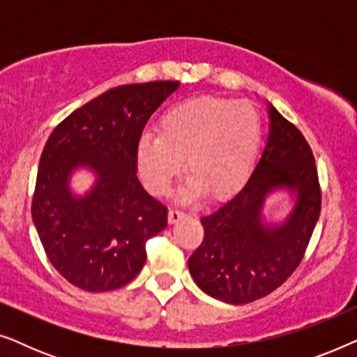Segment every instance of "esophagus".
I'll return each instance as SVG.
<instances>
[{
    "instance_id": "esophagus-1",
    "label": "esophagus",
    "mask_w": 357,
    "mask_h": 357,
    "mask_svg": "<svg viewBox=\"0 0 357 357\" xmlns=\"http://www.w3.org/2000/svg\"><path fill=\"white\" fill-rule=\"evenodd\" d=\"M185 216V213L183 211H180V209H177V208H172L169 211V222L170 224H174V222H177L180 218H183Z\"/></svg>"
}]
</instances>
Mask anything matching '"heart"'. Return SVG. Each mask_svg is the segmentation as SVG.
I'll use <instances>...</instances> for the list:
<instances>
[{"label": "heart", "instance_id": "1", "mask_svg": "<svg viewBox=\"0 0 357 357\" xmlns=\"http://www.w3.org/2000/svg\"><path fill=\"white\" fill-rule=\"evenodd\" d=\"M160 135L144 133L138 164L146 187L165 195L183 170L192 175L180 197L192 202L208 192L219 198L245 182L261 144V120L247 102L202 96L170 105Z\"/></svg>", "mask_w": 357, "mask_h": 357}]
</instances>
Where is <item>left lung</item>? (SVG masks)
<instances>
[{
	"label": "left lung",
	"instance_id": "obj_1",
	"mask_svg": "<svg viewBox=\"0 0 357 357\" xmlns=\"http://www.w3.org/2000/svg\"><path fill=\"white\" fill-rule=\"evenodd\" d=\"M270 136L248 182L202 218L204 237L188 258L199 289L227 304H248L278 289L299 266L319 221L321 190L315 158L304 135L270 105ZM296 193L282 227H265L261 208L268 192Z\"/></svg>",
	"mask_w": 357,
	"mask_h": 357
}]
</instances>
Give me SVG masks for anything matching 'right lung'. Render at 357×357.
<instances>
[{
	"mask_svg": "<svg viewBox=\"0 0 357 357\" xmlns=\"http://www.w3.org/2000/svg\"><path fill=\"white\" fill-rule=\"evenodd\" d=\"M178 81L109 89L58 123L38 162L32 219L48 260L71 284L89 292L128 284L146 263V241L167 226V208L144 192L138 143L149 116ZM89 167L96 185L79 199L73 169Z\"/></svg>",
	"mask_w": 357,
	"mask_h": 357,
	"instance_id": "right-lung-1",
	"label": "right lung"
}]
</instances>
